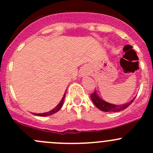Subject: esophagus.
I'll return each instance as SVG.
<instances>
[{
  "label": "esophagus",
  "instance_id": "34e87169",
  "mask_svg": "<svg viewBox=\"0 0 153 153\" xmlns=\"http://www.w3.org/2000/svg\"><path fill=\"white\" fill-rule=\"evenodd\" d=\"M86 73H87V72H86L85 70H82L81 72V76H86V75H87Z\"/></svg>",
  "mask_w": 153,
  "mask_h": 153
}]
</instances>
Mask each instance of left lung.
Wrapping results in <instances>:
<instances>
[{"instance_id":"obj_1","label":"left lung","mask_w":153,"mask_h":153,"mask_svg":"<svg viewBox=\"0 0 153 153\" xmlns=\"http://www.w3.org/2000/svg\"><path fill=\"white\" fill-rule=\"evenodd\" d=\"M90 97L92 102L95 104V106H96L97 108H98L100 110L104 111V112H120V111L121 110H124V109L127 108L128 106L133 102V101L135 98H134L132 101H129L127 104L126 103V104H122V105H115V104H109V103L106 102V101L101 99V98L98 95L96 91L92 92V93L91 94Z\"/></svg>"}]
</instances>
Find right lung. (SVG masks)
<instances>
[{
  "mask_svg": "<svg viewBox=\"0 0 153 153\" xmlns=\"http://www.w3.org/2000/svg\"><path fill=\"white\" fill-rule=\"evenodd\" d=\"M64 98H65V94H64V97H63V98H62V99H61V101H60L59 104H58V106H55V107L54 108V109H52V110L49 111V112H45V113H40V114H35V113H34V115H38V116L44 117V116H48V115H52V114H55V112H58V111L59 110V109H61V107H62L63 103H64Z\"/></svg>",
  "mask_w": 153,
  "mask_h": 153,
  "instance_id": "add662e5",
  "label": "right lung"
}]
</instances>
